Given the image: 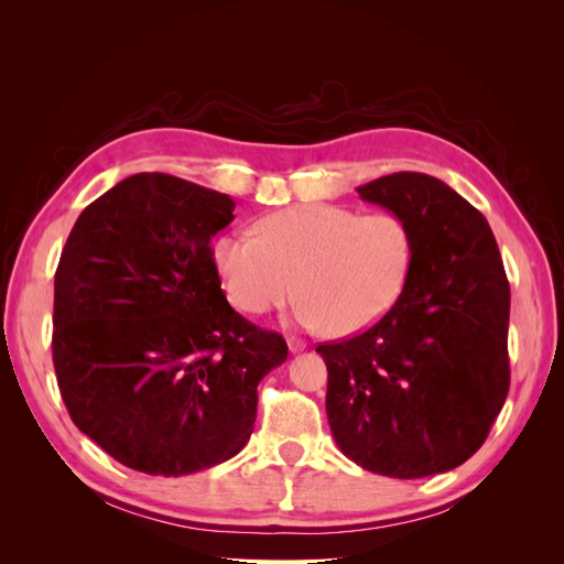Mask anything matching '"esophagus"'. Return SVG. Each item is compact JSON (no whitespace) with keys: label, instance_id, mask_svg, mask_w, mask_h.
Masks as SVG:
<instances>
[{"label":"esophagus","instance_id":"obj_1","mask_svg":"<svg viewBox=\"0 0 564 564\" xmlns=\"http://www.w3.org/2000/svg\"><path fill=\"white\" fill-rule=\"evenodd\" d=\"M286 344H289V350H292V352L305 350V340H301V338H296V336H289Z\"/></svg>","mask_w":564,"mask_h":564}]
</instances>
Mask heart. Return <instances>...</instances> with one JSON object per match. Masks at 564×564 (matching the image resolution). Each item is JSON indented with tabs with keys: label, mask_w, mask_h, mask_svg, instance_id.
I'll list each match as a JSON object with an SVG mask.
<instances>
[{
	"label": "heart",
	"mask_w": 564,
	"mask_h": 564,
	"mask_svg": "<svg viewBox=\"0 0 564 564\" xmlns=\"http://www.w3.org/2000/svg\"><path fill=\"white\" fill-rule=\"evenodd\" d=\"M214 263L240 311L263 315L299 289L301 324L348 336L398 303L412 268V235L390 212L299 204L261 218L259 235H220Z\"/></svg>",
	"instance_id": "1"
}]
</instances>
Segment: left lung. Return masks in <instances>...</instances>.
<instances>
[{
  "label": "left lung",
  "instance_id": "left-lung-1",
  "mask_svg": "<svg viewBox=\"0 0 564 564\" xmlns=\"http://www.w3.org/2000/svg\"><path fill=\"white\" fill-rule=\"evenodd\" d=\"M400 216L412 268L362 334L319 344L338 449L365 470L447 473L487 440L510 386V286L487 218L447 183L398 172L357 187Z\"/></svg>",
  "mask_w": 564,
  "mask_h": 564
}]
</instances>
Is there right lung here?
<instances>
[{
    "mask_svg": "<svg viewBox=\"0 0 564 564\" xmlns=\"http://www.w3.org/2000/svg\"><path fill=\"white\" fill-rule=\"evenodd\" d=\"M235 202L135 174L91 202L54 280V369L77 429L127 468L178 477L251 437L261 379L286 340L232 311L212 237Z\"/></svg>",
    "mask_w": 564,
    "mask_h": 564,
    "instance_id": "right-lung-1",
    "label": "right lung"
}]
</instances>
